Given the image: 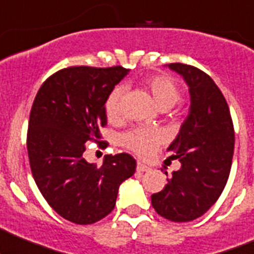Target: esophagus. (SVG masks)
Instances as JSON below:
<instances>
[{"instance_id": "esophagus-1", "label": "esophagus", "mask_w": 254, "mask_h": 254, "mask_svg": "<svg viewBox=\"0 0 254 254\" xmlns=\"http://www.w3.org/2000/svg\"><path fill=\"white\" fill-rule=\"evenodd\" d=\"M150 167L149 166H146V165L145 164H141V162H137V165H136V171H139V172H147V171H150Z\"/></svg>"}]
</instances>
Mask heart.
<instances>
[{
  "label": "heart",
  "instance_id": "b5f03b06",
  "mask_svg": "<svg viewBox=\"0 0 254 254\" xmlns=\"http://www.w3.org/2000/svg\"><path fill=\"white\" fill-rule=\"evenodd\" d=\"M147 89L154 97L160 109L166 110L174 107L181 98V89L171 77L165 74L154 75L145 82ZM123 97V88L117 87L110 92L105 102V112L109 119H118L120 115V100ZM164 134L159 129H134L122 136V144L140 156H149L155 147L161 144Z\"/></svg>",
  "mask_w": 254,
  "mask_h": 254
}]
</instances>
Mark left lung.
<instances>
[{
  "label": "left lung",
  "mask_w": 254,
  "mask_h": 254,
  "mask_svg": "<svg viewBox=\"0 0 254 254\" xmlns=\"http://www.w3.org/2000/svg\"><path fill=\"white\" fill-rule=\"evenodd\" d=\"M167 67L189 85L191 105L167 147L181 167L151 196V205L166 220L189 222L207 212L222 193L232 165L235 130L227 102L210 75L182 63Z\"/></svg>",
  "instance_id": "left-lung-1"
}]
</instances>
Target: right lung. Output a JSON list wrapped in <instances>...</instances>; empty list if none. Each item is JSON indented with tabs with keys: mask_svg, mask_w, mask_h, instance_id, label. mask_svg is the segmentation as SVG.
Instances as JSON below:
<instances>
[{
	"mask_svg": "<svg viewBox=\"0 0 254 254\" xmlns=\"http://www.w3.org/2000/svg\"><path fill=\"white\" fill-rule=\"evenodd\" d=\"M129 73L110 68L69 67L42 84L29 114L27 150L33 179L48 205L77 225L100 221L114 210L123 181L136 161L129 154L105 155L102 166L83 157L85 142L100 139L105 102Z\"/></svg>",
	"mask_w": 254,
	"mask_h": 254,
	"instance_id": "1",
	"label": "right lung"
}]
</instances>
